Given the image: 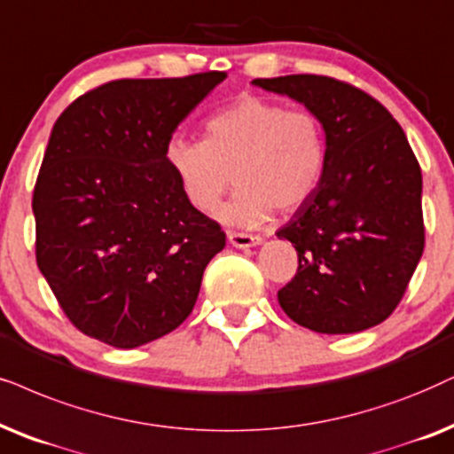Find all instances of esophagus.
<instances>
[{
    "instance_id": "34e87169",
    "label": "esophagus",
    "mask_w": 454,
    "mask_h": 454,
    "mask_svg": "<svg viewBox=\"0 0 454 454\" xmlns=\"http://www.w3.org/2000/svg\"><path fill=\"white\" fill-rule=\"evenodd\" d=\"M227 238H229V244L235 246V248H250V246H256L262 241L261 235H250L241 231H229Z\"/></svg>"
}]
</instances>
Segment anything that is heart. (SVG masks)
Returning <instances> with one entry per match:
<instances>
[{"label":"heart","mask_w":454,"mask_h":454,"mask_svg":"<svg viewBox=\"0 0 454 454\" xmlns=\"http://www.w3.org/2000/svg\"><path fill=\"white\" fill-rule=\"evenodd\" d=\"M164 162L187 202L213 213L233 179L239 192L219 216L233 225H261L273 208L296 213L327 173L325 122L309 108L244 93L204 122V139L173 137Z\"/></svg>","instance_id":"obj_1"}]
</instances>
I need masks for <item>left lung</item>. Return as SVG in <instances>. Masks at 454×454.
Wrapping results in <instances>:
<instances>
[{"mask_svg": "<svg viewBox=\"0 0 454 454\" xmlns=\"http://www.w3.org/2000/svg\"><path fill=\"white\" fill-rule=\"evenodd\" d=\"M325 122L329 162L313 198L278 231L298 269L278 292L298 325L355 333L400 304L426 246L421 167L403 127L358 87L321 74L254 79Z\"/></svg>", "mask_w": 454, "mask_h": 454, "instance_id": "left-lung-1", "label": "left lung"}]
</instances>
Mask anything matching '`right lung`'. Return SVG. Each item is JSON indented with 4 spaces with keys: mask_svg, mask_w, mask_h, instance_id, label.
I'll use <instances>...</instances> for the list:
<instances>
[{
    "mask_svg": "<svg viewBox=\"0 0 454 454\" xmlns=\"http://www.w3.org/2000/svg\"><path fill=\"white\" fill-rule=\"evenodd\" d=\"M225 76L108 81L58 116L33 192L35 256L81 333L135 348L190 317L225 231L187 202L164 148Z\"/></svg>",
    "mask_w": 454,
    "mask_h": 454,
    "instance_id": "right-lung-1",
    "label": "right lung"
}]
</instances>
